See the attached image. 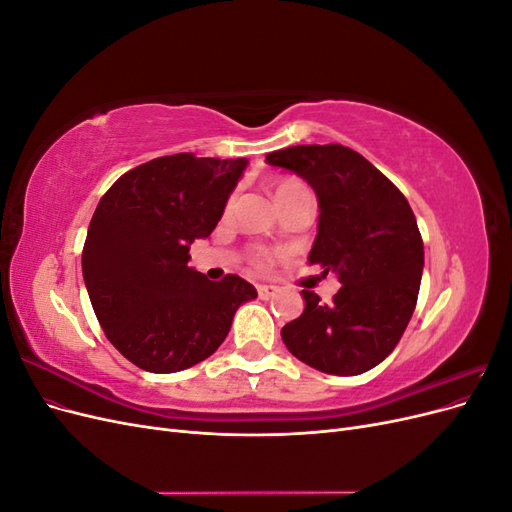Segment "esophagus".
<instances>
[{"instance_id":"esophagus-1","label":"esophagus","mask_w":512,"mask_h":512,"mask_svg":"<svg viewBox=\"0 0 512 512\" xmlns=\"http://www.w3.org/2000/svg\"><path fill=\"white\" fill-rule=\"evenodd\" d=\"M256 290H258V297H260V299H271V297H275L277 286H271V284H258V286H256Z\"/></svg>"}]
</instances>
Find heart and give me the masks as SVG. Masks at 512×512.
<instances>
[{"label":"heart","mask_w":512,"mask_h":512,"mask_svg":"<svg viewBox=\"0 0 512 512\" xmlns=\"http://www.w3.org/2000/svg\"><path fill=\"white\" fill-rule=\"evenodd\" d=\"M297 185H301V183L294 181V179L280 181V183H277V188H275V196H280V194H284V192H288V190H292V188H297Z\"/></svg>","instance_id":"b5f03b06"}]
</instances>
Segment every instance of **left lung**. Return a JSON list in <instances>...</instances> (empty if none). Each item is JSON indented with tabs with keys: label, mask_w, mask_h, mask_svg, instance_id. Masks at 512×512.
<instances>
[{
	"label": "left lung",
	"mask_w": 512,
	"mask_h": 512,
	"mask_svg": "<svg viewBox=\"0 0 512 512\" xmlns=\"http://www.w3.org/2000/svg\"><path fill=\"white\" fill-rule=\"evenodd\" d=\"M267 164L305 179L318 198L309 265L342 282L329 303L303 290V314L282 329L286 348L331 376H356L393 352L416 307L423 239L406 196L344 145H297Z\"/></svg>",
	"instance_id": "8db88e82"
}]
</instances>
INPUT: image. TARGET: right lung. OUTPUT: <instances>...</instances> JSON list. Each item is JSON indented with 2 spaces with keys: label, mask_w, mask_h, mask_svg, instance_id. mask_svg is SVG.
I'll return each mask as SVG.
<instances>
[{
  "label": "right lung",
  "mask_w": 512,
  "mask_h": 512,
  "mask_svg": "<svg viewBox=\"0 0 512 512\" xmlns=\"http://www.w3.org/2000/svg\"><path fill=\"white\" fill-rule=\"evenodd\" d=\"M247 166L245 158H156L121 175L96 207L83 247V280L102 331L128 361L175 374L226 339L237 309L258 297L239 275L222 282L190 267Z\"/></svg>",
  "instance_id": "add662e5"
}]
</instances>
